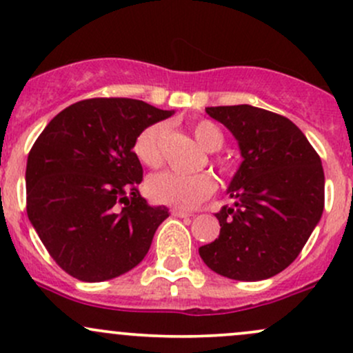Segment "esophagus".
Here are the masks:
<instances>
[{"mask_svg": "<svg viewBox=\"0 0 353 353\" xmlns=\"http://www.w3.org/2000/svg\"><path fill=\"white\" fill-rule=\"evenodd\" d=\"M171 214L174 217H190V216H192L189 210H184V209H179V208H172Z\"/></svg>", "mask_w": 353, "mask_h": 353, "instance_id": "1", "label": "esophagus"}]
</instances>
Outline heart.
I'll use <instances>...</instances> for the list:
<instances>
[{
    "mask_svg": "<svg viewBox=\"0 0 353 353\" xmlns=\"http://www.w3.org/2000/svg\"><path fill=\"white\" fill-rule=\"evenodd\" d=\"M168 131L164 121L154 123L139 132L132 145L136 157L149 168L161 164V144ZM192 132L205 151L216 152L224 144V134L209 119H199L192 124ZM217 188V182L209 172H179L163 171L152 174L145 182V192L152 201L159 204L174 205V208L189 209L209 197Z\"/></svg>",
    "mask_w": 353,
    "mask_h": 353,
    "instance_id": "heart-1",
    "label": "heart"
}]
</instances>
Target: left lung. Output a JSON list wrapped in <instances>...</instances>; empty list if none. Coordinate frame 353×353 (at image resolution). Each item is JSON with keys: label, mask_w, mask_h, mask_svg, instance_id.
<instances>
[{"label": "left lung", "mask_w": 353, "mask_h": 353, "mask_svg": "<svg viewBox=\"0 0 353 353\" xmlns=\"http://www.w3.org/2000/svg\"><path fill=\"white\" fill-rule=\"evenodd\" d=\"M236 137L242 163L216 217L221 234L199 247L204 264L234 281L255 282L289 267L323 212L322 161L292 121L265 109L205 108Z\"/></svg>", "instance_id": "8db88e82"}]
</instances>
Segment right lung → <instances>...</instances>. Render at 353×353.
Returning a JSON list of instances; mask_svg holds the SVG:
<instances>
[{"instance_id":"1","label":"right lung","mask_w":353,"mask_h":353,"mask_svg":"<svg viewBox=\"0 0 353 353\" xmlns=\"http://www.w3.org/2000/svg\"><path fill=\"white\" fill-rule=\"evenodd\" d=\"M128 98L84 99L50 121L28 154L26 210L48 252L84 282L119 277L139 264L169 209L137 190L143 165L132 145L168 119Z\"/></svg>"}]
</instances>
